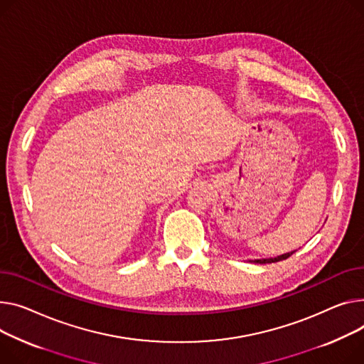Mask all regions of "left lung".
Returning a JSON list of instances; mask_svg holds the SVG:
<instances>
[{
	"instance_id": "left-lung-1",
	"label": "left lung",
	"mask_w": 364,
	"mask_h": 364,
	"mask_svg": "<svg viewBox=\"0 0 364 364\" xmlns=\"http://www.w3.org/2000/svg\"><path fill=\"white\" fill-rule=\"evenodd\" d=\"M293 253H296V250L294 252H289V253H285V255H281V256H278V257H271V259H257V260H255L256 263H274V262H279V260H285V259H288L289 256H291Z\"/></svg>"
}]
</instances>
